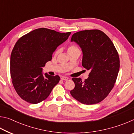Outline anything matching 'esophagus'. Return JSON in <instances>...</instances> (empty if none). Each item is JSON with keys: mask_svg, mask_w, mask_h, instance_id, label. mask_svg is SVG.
Returning <instances> with one entry per match:
<instances>
[{"mask_svg": "<svg viewBox=\"0 0 134 134\" xmlns=\"http://www.w3.org/2000/svg\"><path fill=\"white\" fill-rule=\"evenodd\" d=\"M68 77H62V78H61V79L63 80H68Z\"/></svg>", "mask_w": 134, "mask_h": 134, "instance_id": "obj_1", "label": "esophagus"}]
</instances>
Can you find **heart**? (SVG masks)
<instances>
[{"mask_svg":"<svg viewBox=\"0 0 134 134\" xmlns=\"http://www.w3.org/2000/svg\"><path fill=\"white\" fill-rule=\"evenodd\" d=\"M76 50H79V49L75 45H70V46L68 47L67 48V53H71V52L76 51ZM58 53V50H57L55 51V54H57Z\"/></svg>","mask_w":134,"mask_h":134,"instance_id":"1","label":"heart"}]
</instances>
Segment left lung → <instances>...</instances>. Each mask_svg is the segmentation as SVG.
Returning a JSON list of instances; mask_svg holds the SVG:
<instances>
[{"instance_id":"1","label":"left lung","mask_w":134,"mask_h":134,"mask_svg":"<svg viewBox=\"0 0 134 134\" xmlns=\"http://www.w3.org/2000/svg\"><path fill=\"white\" fill-rule=\"evenodd\" d=\"M71 41L81 48L82 65L90 73L84 81L80 78L72 79L75 87L70 93L85 105L100 102L113 89L118 74L120 62L116 49L110 38L98 29L74 33Z\"/></svg>"}]
</instances>
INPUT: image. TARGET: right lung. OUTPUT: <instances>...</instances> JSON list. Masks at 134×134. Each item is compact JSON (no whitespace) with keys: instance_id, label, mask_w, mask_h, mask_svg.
<instances>
[{"instance_id":"add662e5","label":"right lung","mask_w":134,"mask_h":134,"mask_svg":"<svg viewBox=\"0 0 134 134\" xmlns=\"http://www.w3.org/2000/svg\"><path fill=\"white\" fill-rule=\"evenodd\" d=\"M70 34L41 28L18 40L11 53L10 70L13 87L21 99L37 104L48 97L60 77L43 75L42 67Z\"/></svg>"}]
</instances>
